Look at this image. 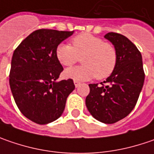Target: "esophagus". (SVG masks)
<instances>
[{"instance_id":"34e87169","label":"esophagus","mask_w":154,"mask_h":154,"mask_svg":"<svg viewBox=\"0 0 154 154\" xmlns=\"http://www.w3.org/2000/svg\"><path fill=\"white\" fill-rule=\"evenodd\" d=\"M74 84H75V87L77 88V87H79V86H80L81 83H80V82H78V81H77V80H75V81H74Z\"/></svg>"}]
</instances>
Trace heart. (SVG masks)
<instances>
[{
	"label": "heart",
	"mask_w": 154,
	"mask_h": 154,
	"mask_svg": "<svg viewBox=\"0 0 154 154\" xmlns=\"http://www.w3.org/2000/svg\"><path fill=\"white\" fill-rule=\"evenodd\" d=\"M72 46L59 44L56 48V57L64 66H71L80 60L84 64L64 70V77L74 80L86 81L97 77L103 79L109 77L116 69L117 52L109 43L90 33H81L71 39Z\"/></svg>",
	"instance_id": "1"
}]
</instances>
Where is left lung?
I'll return each mask as SVG.
<instances>
[{
    "mask_svg": "<svg viewBox=\"0 0 154 154\" xmlns=\"http://www.w3.org/2000/svg\"><path fill=\"white\" fill-rule=\"evenodd\" d=\"M104 38L116 50V66L102 85L89 84L90 94L85 104L97 121L112 124L134 109L143 87L145 74L141 54L128 38L116 32H109Z\"/></svg>",
    "mask_w": 154,
    "mask_h": 154,
    "instance_id": "8db88e82",
    "label": "left lung"
}]
</instances>
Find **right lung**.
Wrapping results in <instances>:
<instances>
[{"mask_svg":"<svg viewBox=\"0 0 154 154\" xmlns=\"http://www.w3.org/2000/svg\"><path fill=\"white\" fill-rule=\"evenodd\" d=\"M72 32L39 29L24 39L14 51L9 84L17 107L27 119L44 125L62 116L68 96L75 89L72 79L57 82L63 66L57 46Z\"/></svg>","mask_w":154,"mask_h":154,"instance_id":"obj_1","label":"right lung"}]
</instances>
